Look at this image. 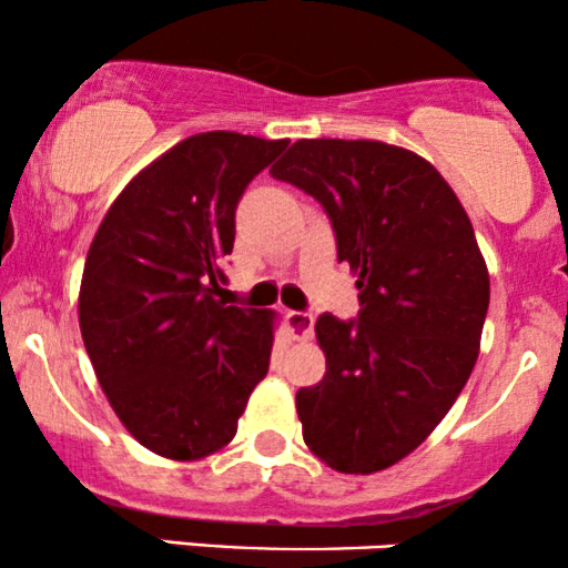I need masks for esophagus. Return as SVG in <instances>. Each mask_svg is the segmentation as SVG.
I'll return each instance as SVG.
<instances>
[{
	"label": "esophagus",
	"instance_id": "esophagus-1",
	"mask_svg": "<svg viewBox=\"0 0 568 568\" xmlns=\"http://www.w3.org/2000/svg\"><path fill=\"white\" fill-rule=\"evenodd\" d=\"M286 326L295 339H308L313 332V313L311 311H290L286 313Z\"/></svg>",
	"mask_w": 568,
	"mask_h": 568
}]
</instances>
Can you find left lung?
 Listing matches in <instances>:
<instances>
[{
    "instance_id": "left-lung-1",
    "label": "left lung",
    "mask_w": 568,
    "mask_h": 568,
    "mask_svg": "<svg viewBox=\"0 0 568 568\" xmlns=\"http://www.w3.org/2000/svg\"><path fill=\"white\" fill-rule=\"evenodd\" d=\"M271 175L324 206L362 303L351 322L318 316L326 375L297 390L303 438L339 473L385 470L476 366L489 271L470 217L436 166L379 140H297Z\"/></svg>"
}]
</instances>
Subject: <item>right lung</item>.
<instances>
[{"instance_id": "right-lung-1", "label": "right lung", "mask_w": 568, "mask_h": 568, "mask_svg": "<svg viewBox=\"0 0 568 568\" xmlns=\"http://www.w3.org/2000/svg\"><path fill=\"white\" fill-rule=\"evenodd\" d=\"M286 143L225 130L185 138L126 183L92 239L84 348L116 417L153 455L223 449L268 375L276 316L220 295L239 199Z\"/></svg>"}]
</instances>
